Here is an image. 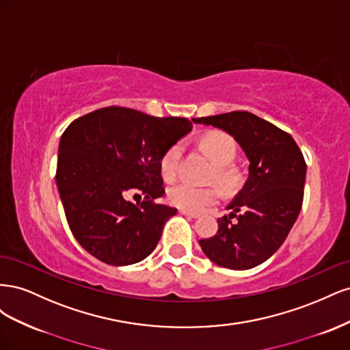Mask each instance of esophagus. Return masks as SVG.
<instances>
[{
	"instance_id": "obj_1",
	"label": "esophagus",
	"mask_w": 350,
	"mask_h": 350,
	"mask_svg": "<svg viewBox=\"0 0 350 350\" xmlns=\"http://www.w3.org/2000/svg\"><path fill=\"white\" fill-rule=\"evenodd\" d=\"M179 215L187 216V217H191V219H197V217H200V215H197V213H191V211H187V210H179Z\"/></svg>"
}]
</instances>
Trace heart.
I'll return each mask as SVG.
<instances>
[{
	"instance_id": "heart-1",
	"label": "heart",
	"mask_w": 350,
	"mask_h": 350,
	"mask_svg": "<svg viewBox=\"0 0 350 350\" xmlns=\"http://www.w3.org/2000/svg\"><path fill=\"white\" fill-rule=\"evenodd\" d=\"M201 147L217 167L215 178L221 185H230L235 179V172L228 167L237 156V143L225 133H211L201 140ZM183 153V146L175 143L169 147L161 159V172L165 179H172L178 171V162ZM169 203L175 207L198 213L219 200V193L215 187H198L191 183L181 181L169 188Z\"/></svg>"
}]
</instances>
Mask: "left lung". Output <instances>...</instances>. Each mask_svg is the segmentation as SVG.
<instances>
[{
	"mask_svg": "<svg viewBox=\"0 0 350 350\" xmlns=\"http://www.w3.org/2000/svg\"><path fill=\"white\" fill-rule=\"evenodd\" d=\"M196 122L234 137L250 162L245 184L226 207L229 216L217 219V234L201 239L200 247L220 267H256L280 248L299 216L306 175L302 152L292 135L245 111Z\"/></svg>",
	"mask_w": 350,
	"mask_h": 350,
	"instance_id": "8db88e82",
	"label": "left lung"
}]
</instances>
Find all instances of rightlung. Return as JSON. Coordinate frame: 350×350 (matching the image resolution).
I'll return each mask as SVG.
<instances>
[{"label": "right lung", "mask_w": 350, "mask_h": 350, "mask_svg": "<svg viewBox=\"0 0 350 350\" xmlns=\"http://www.w3.org/2000/svg\"><path fill=\"white\" fill-rule=\"evenodd\" d=\"M193 129L187 118H156L103 108L72 121L61 135L57 187L74 238L94 258L130 266L156 248L176 208L162 197L161 159ZM145 200L133 205L128 197Z\"/></svg>", "instance_id": "add662e5"}]
</instances>
